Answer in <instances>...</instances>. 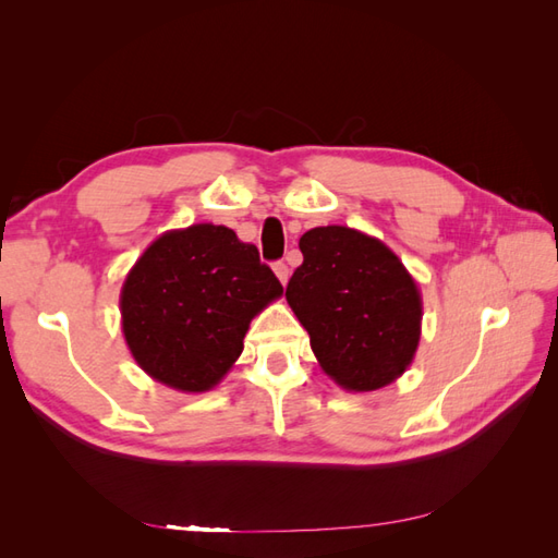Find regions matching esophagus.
Segmentation results:
<instances>
[{"mask_svg": "<svg viewBox=\"0 0 558 558\" xmlns=\"http://www.w3.org/2000/svg\"><path fill=\"white\" fill-rule=\"evenodd\" d=\"M272 270H276V276H278L282 286H286L288 278H290V266L286 264V260H276V264H272Z\"/></svg>", "mask_w": 558, "mask_h": 558, "instance_id": "esophagus-1", "label": "esophagus"}]
</instances>
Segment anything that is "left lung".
<instances>
[{
	"label": "left lung",
	"instance_id": "obj_1",
	"mask_svg": "<svg viewBox=\"0 0 558 558\" xmlns=\"http://www.w3.org/2000/svg\"><path fill=\"white\" fill-rule=\"evenodd\" d=\"M302 266L286 298L322 369L345 390H378L408 369L420 345L422 298L402 260L342 225L302 234Z\"/></svg>",
	"mask_w": 558,
	"mask_h": 558
}]
</instances>
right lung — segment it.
Wrapping results in <instances>:
<instances>
[{"instance_id": "right-lung-1", "label": "right lung", "mask_w": 558, "mask_h": 558, "mask_svg": "<svg viewBox=\"0 0 558 558\" xmlns=\"http://www.w3.org/2000/svg\"><path fill=\"white\" fill-rule=\"evenodd\" d=\"M282 294L258 248L201 222L153 242L124 280L126 345L156 381L201 393L230 372L252 318Z\"/></svg>"}]
</instances>
